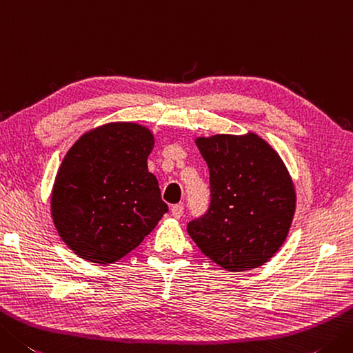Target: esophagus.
Returning <instances> with one entry per match:
<instances>
[{"label":"esophagus","instance_id":"34e87169","mask_svg":"<svg viewBox=\"0 0 353 353\" xmlns=\"http://www.w3.org/2000/svg\"><path fill=\"white\" fill-rule=\"evenodd\" d=\"M171 214H172V217L181 219L182 214H183V205H182V203L172 205V206H171Z\"/></svg>","mask_w":353,"mask_h":353}]
</instances>
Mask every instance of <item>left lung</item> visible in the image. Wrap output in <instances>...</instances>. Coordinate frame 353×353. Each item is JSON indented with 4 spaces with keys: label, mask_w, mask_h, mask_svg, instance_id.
Listing matches in <instances>:
<instances>
[{
    "label": "left lung",
    "mask_w": 353,
    "mask_h": 353,
    "mask_svg": "<svg viewBox=\"0 0 353 353\" xmlns=\"http://www.w3.org/2000/svg\"><path fill=\"white\" fill-rule=\"evenodd\" d=\"M210 168V208L186 226L206 257L226 271L265 265L286 240L295 190L280 156L255 134L199 137Z\"/></svg>",
    "instance_id": "1"
}]
</instances>
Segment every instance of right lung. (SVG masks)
I'll list each match as a JSON object with an SVG mask.
<instances>
[{"instance_id":"right-lung-1","label":"right lung","mask_w":353,"mask_h":353,"mask_svg":"<svg viewBox=\"0 0 353 353\" xmlns=\"http://www.w3.org/2000/svg\"><path fill=\"white\" fill-rule=\"evenodd\" d=\"M153 134L137 123H108L84 134L61 163L52 216L81 259L108 265L142 243L168 212L147 167Z\"/></svg>"}]
</instances>
